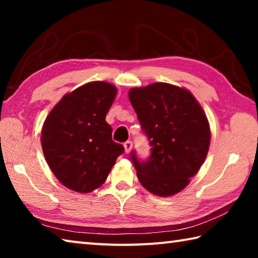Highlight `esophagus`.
Returning <instances> with one entry per match:
<instances>
[{"instance_id": "1", "label": "esophagus", "mask_w": 258, "mask_h": 258, "mask_svg": "<svg viewBox=\"0 0 258 258\" xmlns=\"http://www.w3.org/2000/svg\"><path fill=\"white\" fill-rule=\"evenodd\" d=\"M132 147H133V143L132 141H126L124 143V148H125V152L126 154H128V152L132 150Z\"/></svg>"}]
</instances>
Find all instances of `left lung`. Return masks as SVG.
<instances>
[{
  "instance_id": "8db88e82",
  "label": "left lung",
  "mask_w": 258,
  "mask_h": 258,
  "mask_svg": "<svg viewBox=\"0 0 258 258\" xmlns=\"http://www.w3.org/2000/svg\"><path fill=\"white\" fill-rule=\"evenodd\" d=\"M128 98L151 146L147 161H139L135 151L131 154L140 183L159 197L178 194L208 154L206 113L190 91L168 83L134 87Z\"/></svg>"
}]
</instances>
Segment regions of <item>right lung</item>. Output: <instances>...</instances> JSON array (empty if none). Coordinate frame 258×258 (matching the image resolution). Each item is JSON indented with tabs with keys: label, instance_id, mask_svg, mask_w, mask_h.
I'll return each mask as SVG.
<instances>
[{
	"label": "right lung",
	"instance_id": "right-lung-1",
	"mask_svg": "<svg viewBox=\"0 0 258 258\" xmlns=\"http://www.w3.org/2000/svg\"><path fill=\"white\" fill-rule=\"evenodd\" d=\"M117 94L95 81L64 94L44 120L41 145L46 163L62 184L87 194L106 182L124 147L112 141L106 116Z\"/></svg>",
	"mask_w": 258,
	"mask_h": 258
}]
</instances>
